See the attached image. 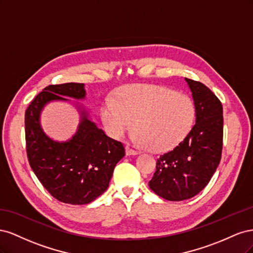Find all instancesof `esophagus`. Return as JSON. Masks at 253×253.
<instances>
[{
  "instance_id": "obj_1",
  "label": "esophagus",
  "mask_w": 253,
  "mask_h": 253,
  "mask_svg": "<svg viewBox=\"0 0 253 253\" xmlns=\"http://www.w3.org/2000/svg\"><path fill=\"white\" fill-rule=\"evenodd\" d=\"M126 155H128V156H131V155H137L138 154V151H137L133 145H131L129 143H127L126 144Z\"/></svg>"
}]
</instances>
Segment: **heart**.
I'll return each mask as SVG.
<instances>
[{"mask_svg":"<svg viewBox=\"0 0 253 253\" xmlns=\"http://www.w3.org/2000/svg\"><path fill=\"white\" fill-rule=\"evenodd\" d=\"M103 125L113 138L119 139L132 129L135 138L150 151L174 148L189 134L196 109L189 96L154 84H133L120 88L102 109Z\"/></svg>","mask_w":253,"mask_h":253,"instance_id":"1","label":"heart"}]
</instances>
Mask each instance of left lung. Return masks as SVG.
Instances as JSON below:
<instances>
[{"instance_id":"obj_1","label":"left lung","mask_w":253,"mask_h":253,"mask_svg":"<svg viewBox=\"0 0 253 253\" xmlns=\"http://www.w3.org/2000/svg\"><path fill=\"white\" fill-rule=\"evenodd\" d=\"M192 91L196 122L177 145L160 155L150 189L167 201L195 196L208 185L223 150V105L200 81L185 78Z\"/></svg>"}]
</instances>
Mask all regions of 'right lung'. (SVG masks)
I'll use <instances>...</instances> for the list:
<instances>
[{
  "instance_id": "obj_1",
  "label": "right lung",
  "mask_w": 253,
  "mask_h": 253,
  "mask_svg": "<svg viewBox=\"0 0 253 253\" xmlns=\"http://www.w3.org/2000/svg\"><path fill=\"white\" fill-rule=\"evenodd\" d=\"M85 97L83 83L48 85L38 94L25 112L26 153L38 179L56 200L71 205L95 201L108 189L114 168L126 155L124 144L110 138L81 112L73 138L58 142L40 126V114L51 100Z\"/></svg>"
}]
</instances>
